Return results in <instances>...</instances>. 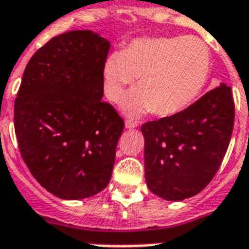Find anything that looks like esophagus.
<instances>
[{
  "label": "esophagus",
  "mask_w": 249,
  "mask_h": 249,
  "mask_svg": "<svg viewBox=\"0 0 249 249\" xmlns=\"http://www.w3.org/2000/svg\"><path fill=\"white\" fill-rule=\"evenodd\" d=\"M137 123H135V121H133V120H126L125 121V128L126 129H134V128H137Z\"/></svg>",
  "instance_id": "obj_1"
}]
</instances>
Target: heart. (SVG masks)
Listing matches in <instances>:
<instances>
[{
	"instance_id": "heart-1",
	"label": "heart",
	"mask_w": 249,
	"mask_h": 249,
	"mask_svg": "<svg viewBox=\"0 0 249 249\" xmlns=\"http://www.w3.org/2000/svg\"><path fill=\"white\" fill-rule=\"evenodd\" d=\"M209 74V48L199 38L142 37L106 58L102 80L107 98L121 104L137 76L138 89L129 97L126 112L173 116L197 100Z\"/></svg>"
}]
</instances>
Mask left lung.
<instances>
[{
  "mask_svg": "<svg viewBox=\"0 0 249 249\" xmlns=\"http://www.w3.org/2000/svg\"><path fill=\"white\" fill-rule=\"evenodd\" d=\"M233 125L234 101L225 83L179 114L143 124L149 191L174 202L198 195L219 170Z\"/></svg>",
  "mask_w": 249,
  "mask_h": 249,
  "instance_id": "obj_1",
  "label": "left lung"
}]
</instances>
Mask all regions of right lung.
Returning a JSON list of instances; mask_svg holds the SVG:
<instances>
[{
	"label": "right lung",
	"mask_w": 249,
	"mask_h": 249,
	"mask_svg": "<svg viewBox=\"0 0 249 249\" xmlns=\"http://www.w3.org/2000/svg\"><path fill=\"white\" fill-rule=\"evenodd\" d=\"M110 42L92 30L52 38L30 58L14 123L24 162L61 199H83L110 183L124 120L104 102Z\"/></svg>",
	"instance_id": "1"
}]
</instances>
